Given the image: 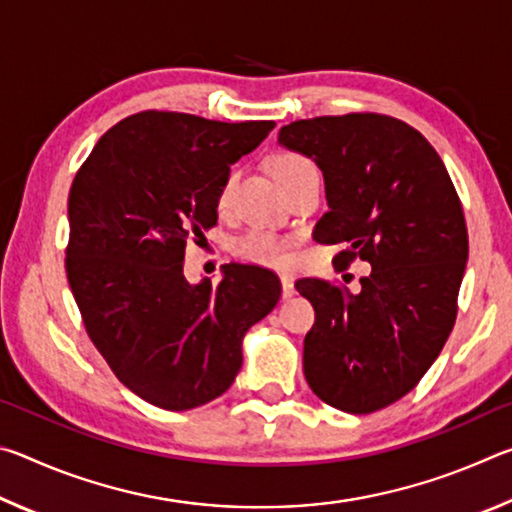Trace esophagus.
<instances>
[{
    "label": "esophagus",
    "mask_w": 512,
    "mask_h": 512,
    "mask_svg": "<svg viewBox=\"0 0 512 512\" xmlns=\"http://www.w3.org/2000/svg\"><path fill=\"white\" fill-rule=\"evenodd\" d=\"M293 296H296V284H293L289 275H282V298L289 300Z\"/></svg>",
    "instance_id": "obj_1"
}]
</instances>
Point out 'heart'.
I'll use <instances>...</instances> for the list:
<instances>
[{
    "label": "heart",
    "instance_id": "obj_1",
    "mask_svg": "<svg viewBox=\"0 0 512 512\" xmlns=\"http://www.w3.org/2000/svg\"><path fill=\"white\" fill-rule=\"evenodd\" d=\"M316 169L314 162H311L307 155H302L298 151H277L271 158V171L273 176L280 180V185H289L293 178H298L300 173ZM239 180V171L232 167L225 171V176L221 178L219 189H216V198L214 205L216 210L225 214L232 205V194H235ZM289 239L277 235L273 230H264V228H253L244 232V235L235 239L232 244V253L237 257L246 259V262L253 264H262V266H282L287 264L289 259Z\"/></svg>",
    "mask_w": 512,
    "mask_h": 512
}]
</instances>
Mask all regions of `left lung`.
Listing matches in <instances>:
<instances>
[{
	"label": "left lung",
	"mask_w": 512,
	"mask_h": 512,
	"mask_svg": "<svg viewBox=\"0 0 512 512\" xmlns=\"http://www.w3.org/2000/svg\"><path fill=\"white\" fill-rule=\"evenodd\" d=\"M277 142L314 160L329 210L318 244H341L336 271L372 266L361 289L302 277L316 311L302 368L311 391L345 413L384 409L418 386L456 323L467 225L436 149L404 121L377 112L291 121Z\"/></svg>",
	"instance_id": "1"
}]
</instances>
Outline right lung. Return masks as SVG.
Listing matches in <instances>:
<instances>
[{"label":"right lung","instance_id":"right-lung-1","mask_svg":"<svg viewBox=\"0 0 512 512\" xmlns=\"http://www.w3.org/2000/svg\"><path fill=\"white\" fill-rule=\"evenodd\" d=\"M275 121L144 110L101 137L69 189L65 271L94 348L126 388L187 411L230 388L241 341L280 300L273 271L228 264L189 284L185 246L216 225V189Z\"/></svg>","mask_w":512,"mask_h":512}]
</instances>
